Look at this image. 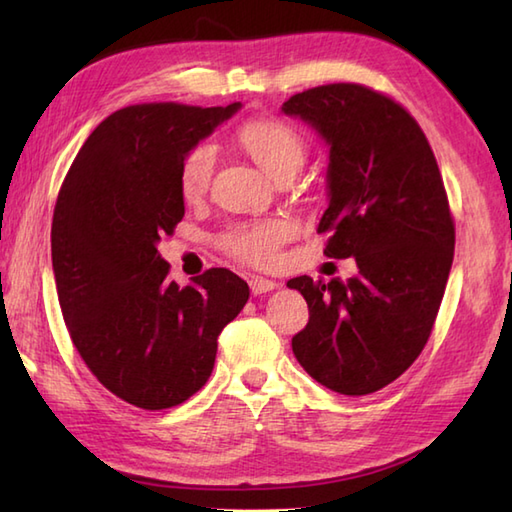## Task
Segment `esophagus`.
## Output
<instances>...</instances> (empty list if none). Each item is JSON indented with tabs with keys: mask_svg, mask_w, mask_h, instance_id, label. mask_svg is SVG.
<instances>
[{
	"mask_svg": "<svg viewBox=\"0 0 512 512\" xmlns=\"http://www.w3.org/2000/svg\"><path fill=\"white\" fill-rule=\"evenodd\" d=\"M248 286H250V292H253L255 297L257 295H264V292H270V290L277 288L275 281L273 279H266V277H250Z\"/></svg>",
	"mask_w": 512,
	"mask_h": 512,
	"instance_id": "1",
	"label": "esophagus"
}]
</instances>
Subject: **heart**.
I'll return each instance as SVG.
<instances>
[{
    "instance_id": "obj_1",
    "label": "heart",
    "mask_w": 512,
    "mask_h": 512,
    "mask_svg": "<svg viewBox=\"0 0 512 512\" xmlns=\"http://www.w3.org/2000/svg\"><path fill=\"white\" fill-rule=\"evenodd\" d=\"M237 143L246 154L273 178L297 173L306 158V140L284 118H253L237 129ZM215 169V147L211 143L193 145L184 154L178 184L184 200L195 202L209 191ZM297 224L284 215L262 217L233 224L220 235V246L239 262L268 268L279 259V248L295 237Z\"/></svg>"
}]
</instances>
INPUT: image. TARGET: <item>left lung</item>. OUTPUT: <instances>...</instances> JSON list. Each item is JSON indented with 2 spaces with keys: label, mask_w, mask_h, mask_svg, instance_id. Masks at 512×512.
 Wrapping results in <instances>:
<instances>
[{
  "label": "left lung",
  "mask_w": 512,
  "mask_h": 512,
  "mask_svg": "<svg viewBox=\"0 0 512 512\" xmlns=\"http://www.w3.org/2000/svg\"><path fill=\"white\" fill-rule=\"evenodd\" d=\"M281 110L328 140L323 253L358 266L350 281H288L310 310L292 352L328 389L374 394L420 356L447 288L455 222L438 162L416 118L361 83L303 90Z\"/></svg>",
  "instance_id": "left-lung-1"
}]
</instances>
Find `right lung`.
I'll use <instances>...</instances> for the list:
<instances>
[{"instance_id":"right-lung-1","label":"right lung","mask_w":512,"mask_h":512,"mask_svg":"<svg viewBox=\"0 0 512 512\" xmlns=\"http://www.w3.org/2000/svg\"><path fill=\"white\" fill-rule=\"evenodd\" d=\"M242 103H140L85 140L52 215V270L70 339L90 372L129 405L158 411L209 380L217 336L250 290L226 268L180 288L156 244L184 217V154Z\"/></svg>"}]
</instances>
